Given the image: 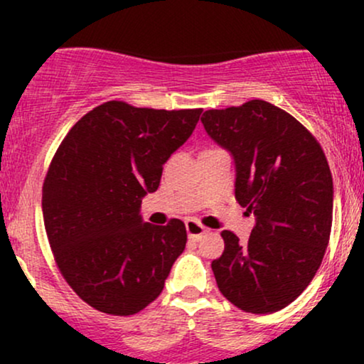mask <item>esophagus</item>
Here are the masks:
<instances>
[{"mask_svg":"<svg viewBox=\"0 0 364 364\" xmlns=\"http://www.w3.org/2000/svg\"><path fill=\"white\" fill-rule=\"evenodd\" d=\"M208 229L203 228L202 224L196 223V220H186V232L191 240H198V237L202 235H205Z\"/></svg>","mask_w":364,"mask_h":364,"instance_id":"obj_1","label":"esophagus"}]
</instances>
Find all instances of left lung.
<instances>
[{
    "mask_svg": "<svg viewBox=\"0 0 364 364\" xmlns=\"http://www.w3.org/2000/svg\"><path fill=\"white\" fill-rule=\"evenodd\" d=\"M203 128L235 161V195L257 224L248 243L223 231L212 262L224 298L248 313H274L315 277L332 228L333 183L320 144L289 112L255 99L203 112Z\"/></svg>",
    "mask_w": 364,
    "mask_h": 364,
    "instance_id": "left-lung-1",
    "label": "left lung"
}]
</instances>
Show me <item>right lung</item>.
I'll return each instance as SVG.
<instances>
[{
	"label": "right lung",
	"instance_id": "add662e5",
	"mask_svg": "<svg viewBox=\"0 0 364 364\" xmlns=\"http://www.w3.org/2000/svg\"><path fill=\"white\" fill-rule=\"evenodd\" d=\"M202 109H147L109 101L87 112L54 154L43 188L49 245L85 303L128 316L161 294L186 246L179 219L145 223L141 198L190 139Z\"/></svg>",
	"mask_w": 364,
	"mask_h": 364
}]
</instances>
